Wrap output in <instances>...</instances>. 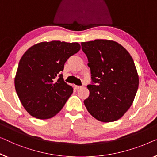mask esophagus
Listing matches in <instances>:
<instances>
[{
	"instance_id": "1",
	"label": "esophagus",
	"mask_w": 157,
	"mask_h": 157,
	"mask_svg": "<svg viewBox=\"0 0 157 157\" xmlns=\"http://www.w3.org/2000/svg\"><path fill=\"white\" fill-rule=\"evenodd\" d=\"M73 87H74L75 90H79V89H80V88L82 87V86H79V85H73Z\"/></svg>"
}]
</instances>
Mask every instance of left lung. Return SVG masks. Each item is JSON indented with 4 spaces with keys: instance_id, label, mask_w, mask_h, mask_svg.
I'll use <instances>...</instances> for the list:
<instances>
[{
    "instance_id": "8db88e82",
    "label": "left lung",
    "mask_w": 157,
    "mask_h": 157,
    "mask_svg": "<svg viewBox=\"0 0 157 157\" xmlns=\"http://www.w3.org/2000/svg\"><path fill=\"white\" fill-rule=\"evenodd\" d=\"M88 59L92 84L84 101L89 113L104 123L121 118L130 109L139 86L132 58L116 41L97 39L82 42Z\"/></svg>"
}]
</instances>
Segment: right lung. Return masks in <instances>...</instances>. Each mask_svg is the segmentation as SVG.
I'll return each instance as SVG.
<instances>
[{
  "instance_id": "obj_1",
  "label": "right lung",
  "mask_w": 157,
  "mask_h": 157,
  "mask_svg": "<svg viewBox=\"0 0 157 157\" xmlns=\"http://www.w3.org/2000/svg\"><path fill=\"white\" fill-rule=\"evenodd\" d=\"M79 49L77 42H41L21 58L15 86L22 106L32 116L51 118L64 106L73 89L65 82L61 71L67 60Z\"/></svg>"
}]
</instances>
